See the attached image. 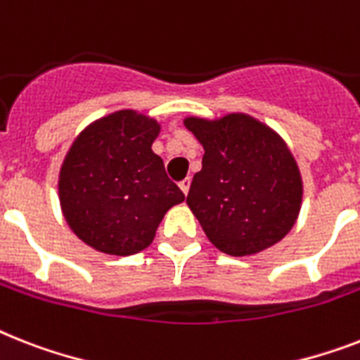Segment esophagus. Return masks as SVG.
<instances>
[{
  "label": "esophagus",
  "mask_w": 360,
  "mask_h": 360,
  "mask_svg": "<svg viewBox=\"0 0 360 360\" xmlns=\"http://www.w3.org/2000/svg\"><path fill=\"white\" fill-rule=\"evenodd\" d=\"M179 188L181 190H183V194H188V190H190V179H188V177H186V179H183V181H181V183H179Z\"/></svg>",
  "instance_id": "1"
}]
</instances>
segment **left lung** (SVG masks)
<instances>
[{
  "label": "left lung",
  "mask_w": 360,
  "mask_h": 360,
  "mask_svg": "<svg viewBox=\"0 0 360 360\" xmlns=\"http://www.w3.org/2000/svg\"><path fill=\"white\" fill-rule=\"evenodd\" d=\"M205 155L186 203L207 238L233 257L255 255L283 240L302 209L303 181L288 146L242 112L185 118Z\"/></svg>",
  "instance_id": "1"
}]
</instances>
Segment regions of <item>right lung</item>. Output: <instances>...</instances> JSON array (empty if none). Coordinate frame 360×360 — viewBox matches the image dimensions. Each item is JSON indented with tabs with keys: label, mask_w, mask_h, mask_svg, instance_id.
Returning <instances> with one entry per match:
<instances>
[{
	"label": "right lung",
	"mask_w": 360,
	"mask_h": 360,
	"mask_svg": "<svg viewBox=\"0 0 360 360\" xmlns=\"http://www.w3.org/2000/svg\"><path fill=\"white\" fill-rule=\"evenodd\" d=\"M157 120L116 110L79 133L58 174V200L70 229L109 255H133L155 238L160 220L185 200L151 150Z\"/></svg>",
	"instance_id": "obj_1"
}]
</instances>
